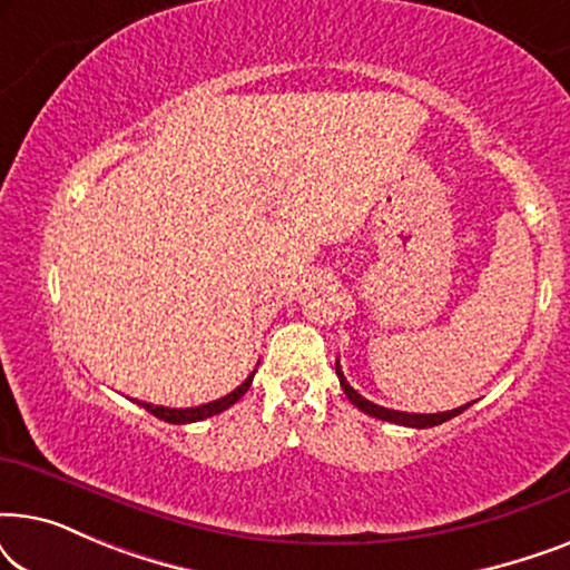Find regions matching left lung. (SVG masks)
<instances>
[{"mask_svg": "<svg viewBox=\"0 0 570 570\" xmlns=\"http://www.w3.org/2000/svg\"><path fill=\"white\" fill-rule=\"evenodd\" d=\"M334 368H337L340 386H342V392L347 394V400L353 402L357 410H363L365 415H371V417H379V420H386V423L407 425V428H433V425H441V423H446V420H451V417L462 415V412H464V410L470 407V404H472V402H470V404H464V407H456V410H449V412H433V415H417V412H400V410H389V407H381V404H373V402L365 400V396L357 394L355 389L347 384L345 373H342V368H340V361H337V365H334Z\"/></svg>", "mask_w": 570, "mask_h": 570, "instance_id": "8db88e82", "label": "left lung"}]
</instances>
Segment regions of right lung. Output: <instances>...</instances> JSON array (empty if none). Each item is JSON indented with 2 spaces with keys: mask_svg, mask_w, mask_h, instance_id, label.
I'll return each instance as SVG.
<instances>
[{
  "mask_svg": "<svg viewBox=\"0 0 570 570\" xmlns=\"http://www.w3.org/2000/svg\"><path fill=\"white\" fill-rule=\"evenodd\" d=\"M256 373V371H254ZM254 373L248 376L244 384H240L238 389H233L230 394L220 396V400L215 402H207V404H199V407H184V410H176V407H160V404H150V402H137L139 407H145L147 412H153L155 417L166 420V423H174V425H184V423H197V420H205V417H213L217 415V412L228 410L230 404H236L240 396H244L248 392V386H252L254 381Z\"/></svg>",
  "mask_w": 570,
  "mask_h": 570,
  "instance_id": "add662e5",
  "label": "right lung"
}]
</instances>
